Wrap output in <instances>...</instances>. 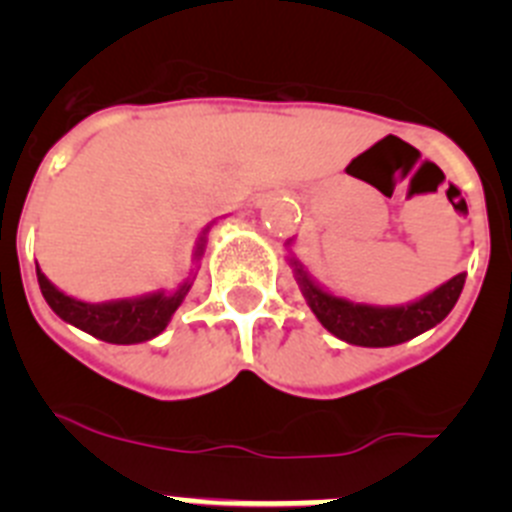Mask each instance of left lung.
<instances>
[{
  "label": "left lung",
  "mask_w": 512,
  "mask_h": 512,
  "mask_svg": "<svg viewBox=\"0 0 512 512\" xmlns=\"http://www.w3.org/2000/svg\"><path fill=\"white\" fill-rule=\"evenodd\" d=\"M297 266V264H295ZM297 284L307 305L315 312V318L325 325L336 338L354 346H397L410 338L420 336L433 325L441 323L459 300L464 279L467 274H456L446 284L433 289L431 295L423 300L413 302L408 307H374V305H354V302L333 297L323 292L320 287L310 282L302 274V269H295Z\"/></svg>",
  "instance_id": "1"
}]
</instances>
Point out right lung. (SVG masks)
Returning <instances> with one entry per match:
<instances>
[{"mask_svg": "<svg viewBox=\"0 0 512 512\" xmlns=\"http://www.w3.org/2000/svg\"><path fill=\"white\" fill-rule=\"evenodd\" d=\"M38 271V284L43 292L45 302L51 305L58 318L66 323L76 325V328L87 330L89 336L99 338L107 343H143L151 341L166 328L176 307L182 305L184 295H187L189 284H182L174 295H158L140 297V300H120V302H102V305H89V302H79L74 297L63 295L53 287L45 274Z\"/></svg>", "mask_w": 512, "mask_h": 512, "instance_id": "obj_1", "label": "right lung"}]
</instances>
